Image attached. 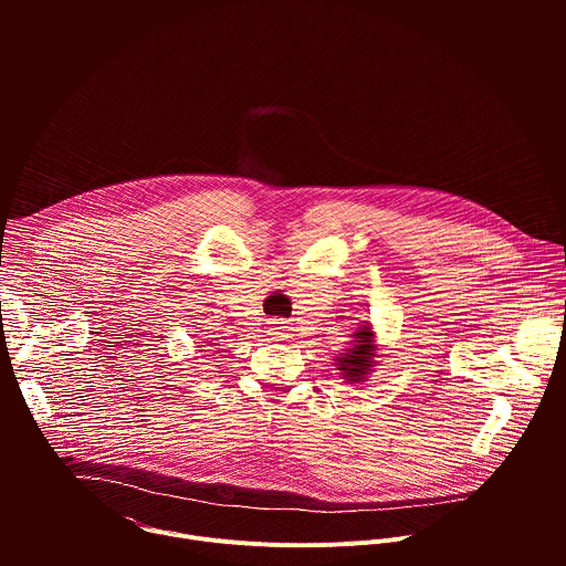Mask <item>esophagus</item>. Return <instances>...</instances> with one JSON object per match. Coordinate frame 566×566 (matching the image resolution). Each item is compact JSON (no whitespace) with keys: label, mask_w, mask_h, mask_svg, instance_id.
<instances>
[{"label":"esophagus","mask_w":566,"mask_h":566,"mask_svg":"<svg viewBox=\"0 0 566 566\" xmlns=\"http://www.w3.org/2000/svg\"><path fill=\"white\" fill-rule=\"evenodd\" d=\"M284 329H286V327H284V322H277V319H275L273 325L269 327V336H271L273 340H275V338H284V336H286V332H284Z\"/></svg>","instance_id":"1"}]
</instances>
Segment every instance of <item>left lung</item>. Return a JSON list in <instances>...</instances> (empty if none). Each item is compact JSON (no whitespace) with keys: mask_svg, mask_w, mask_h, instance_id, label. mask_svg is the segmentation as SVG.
<instances>
[{"mask_svg":"<svg viewBox=\"0 0 566 566\" xmlns=\"http://www.w3.org/2000/svg\"><path fill=\"white\" fill-rule=\"evenodd\" d=\"M378 358L376 334L371 329V322H363V327L354 334V343L345 354L336 356V369L345 378V382H363L374 371Z\"/></svg>","mask_w":566,"mask_h":566,"instance_id":"left-lung-1","label":"left lung"}]
</instances>
